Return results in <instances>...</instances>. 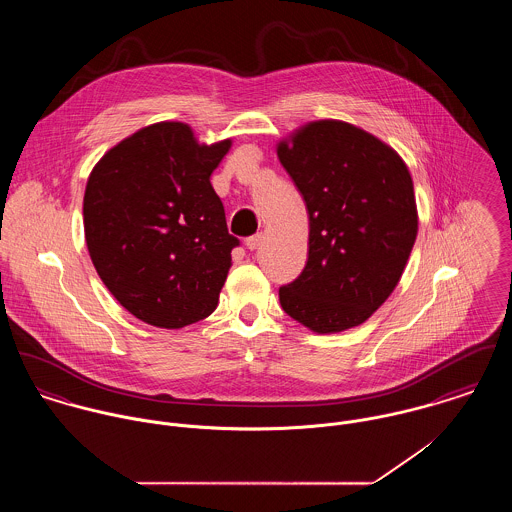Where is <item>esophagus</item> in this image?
<instances>
[{"label": "esophagus", "mask_w": 512, "mask_h": 512, "mask_svg": "<svg viewBox=\"0 0 512 512\" xmlns=\"http://www.w3.org/2000/svg\"><path fill=\"white\" fill-rule=\"evenodd\" d=\"M260 242H262V234H254V236L246 238V248L248 250H256L260 246Z\"/></svg>", "instance_id": "esophagus-1"}]
</instances>
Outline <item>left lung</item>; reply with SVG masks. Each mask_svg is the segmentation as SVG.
<instances>
[{
    "mask_svg": "<svg viewBox=\"0 0 512 512\" xmlns=\"http://www.w3.org/2000/svg\"><path fill=\"white\" fill-rule=\"evenodd\" d=\"M276 151L309 215L307 264L280 303L319 335L357 327L394 292L416 242L408 165L343 120L307 122Z\"/></svg>",
    "mask_w": 512,
    "mask_h": 512,
    "instance_id": "1",
    "label": "left lung"
}]
</instances>
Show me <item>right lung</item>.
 Here are the masks:
<instances>
[{"label": "right lung", "instance_id": "add662e5", "mask_svg": "<svg viewBox=\"0 0 512 512\" xmlns=\"http://www.w3.org/2000/svg\"><path fill=\"white\" fill-rule=\"evenodd\" d=\"M232 140L199 144L185 122H157L108 149L84 191V238L104 286L134 317L181 329L217 305L238 238L211 173Z\"/></svg>", "mask_w": 512, "mask_h": 512}]
</instances>
